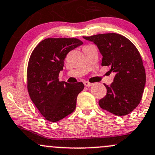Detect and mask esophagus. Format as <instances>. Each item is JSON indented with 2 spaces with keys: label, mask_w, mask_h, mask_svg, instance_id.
Masks as SVG:
<instances>
[{
  "label": "esophagus",
  "mask_w": 155,
  "mask_h": 155,
  "mask_svg": "<svg viewBox=\"0 0 155 155\" xmlns=\"http://www.w3.org/2000/svg\"><path fill=\"white\" fill-rule=\"evenodd\" d=\"M84 86H86V87H90V86L92 85V83L87 82V81H85V82H84Z\"/></svg>",
  "instance_id": "1"
}]
</instances>
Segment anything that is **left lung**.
<instances>
[{"mask_svg": "<svg viewBox=\"0 0 155 155\" xmlns=\"http://www.w3.org/2000/svg\"><path fill=\"white\" fill-rule=\"evenodd\" d=\"M83 38L99 48L102 66H110V71L116 73L111 84H104L107 94L99 101V106L117 116L128 114L140 102L146 84V71L139 51L131 41L117 33Z\"/></svg>", "mask_w": 155, "mask_h": 155, "instance_id": "obj_1", "label": "left lung"}]
</instances>
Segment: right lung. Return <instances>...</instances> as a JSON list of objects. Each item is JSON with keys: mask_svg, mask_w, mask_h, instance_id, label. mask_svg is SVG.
I'll return each mask as SVG.
<instances>
[{"mask_svg": "<svg viewBox=\"0 0 155 155\" xmlns=\"http://www.w3.org/2000/svg\"><path fill=\"white\" fill-rule=\"evenodd\" d=\"M83 44L77 38H49L35 47L27 67V90L31 100L47 120L57 122L74 111L82 82H60L67 54Z\"/></svg>", "mask_w": 155, "mask_h": 155, "instance_id": "obj_1", "label": "right lung"}]
</instances>
